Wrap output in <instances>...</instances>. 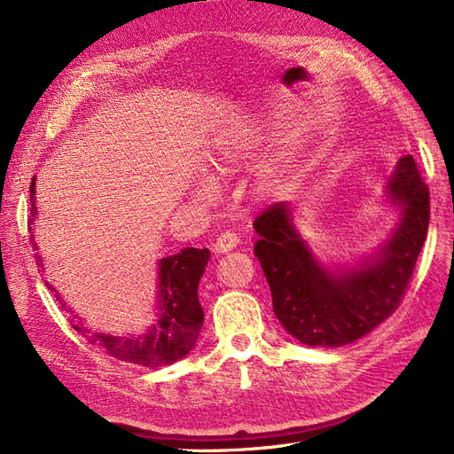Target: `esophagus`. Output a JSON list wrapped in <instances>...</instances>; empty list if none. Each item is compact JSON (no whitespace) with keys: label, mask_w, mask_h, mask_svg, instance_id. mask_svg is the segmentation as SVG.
Wrapping results in <instances>:
<instances>
[{"label":"esophagus","mask_w":454,"mask_h":454,"mask_svg":"<svg viewBox=\"0 0 454 454\" xmlns=\"http://www.w3.org/2000/svg\"><path fill=\"white\" fill-rule=\"evenodd\" d=\"M239 242H240V239H239L237 232L225 231V232H222V235L217 237V240L214 244V250H215V254H227L232 248H237Z\"/></svg>","instance_id":"obj_1"}]
</instances>
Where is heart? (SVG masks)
Listing matches in <instances>:
<instances>
[{
	"label": "heart",
	"instance_id": "obj_1",
	"mask_svg": "<svg viewBox=\"0 0 454 454\" xmlns=\"http://www.w3.org/2000/svg\"><path fill=\"white\" fill-rule=\"evenodd\" d=\"M250 145L244 138H225L217 144L212 168L217 176H229L248 159Z\"/></svg>",
	"mask_w": 454,
	"mask_h": 454
}]
</instances>
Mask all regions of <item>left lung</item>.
I'll use <instances>...</instances> for the list:
<instances>
[{"mask_svg": "<svg viewBox=\"0 0 454 454\" xmlns=\"http://www.w3.org/2000/svg\"><path fill=\"white\" fill-rule=\"evenodd\" d=\"M387 197L400 206V223L362 265L329 270L310 252L286 202L254 222V252L263 269L272 309L286 332L309 347H342L367 335L397 309L415 270L430 223V193L413 155L397 160Z\"/></svg>", "mask_w": 454, "mask_h": 454, "instance_id": "1", "label": "left lung"}]
</instances>
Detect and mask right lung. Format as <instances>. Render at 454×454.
<instances>
[{"instance_id": "right-lung-1", "label": "right lung", "mask_w": 454, "mask_h": 454, "mask_svg": "<svg viewBox=\"0 0 454 454\" xmlns=\"http://www.w3.org/2000/svg\"><path fill=\"white\" fill-rule=\"evenodd\" d=\"M34 195L35 177L30 185V225L37 214ZM30 239L34 242V235H30ZM208 259L210 252L206 248H184L180 254L162 257L159 261V320L145 333L138 337H117L107 333H90L81 324H74V327L90 345H96L114 358L129 364L160 367L185 358L195 347L204 320L197 290ZM37 261H41V257H37ZM39 267L43 265L39 263ZM45 284L51 292H54L49 282ZM54 297L60 301L62 307H66L59 292H54ZM74 318L75 314H72V322Z\"/></svg>"}]
</instances>
